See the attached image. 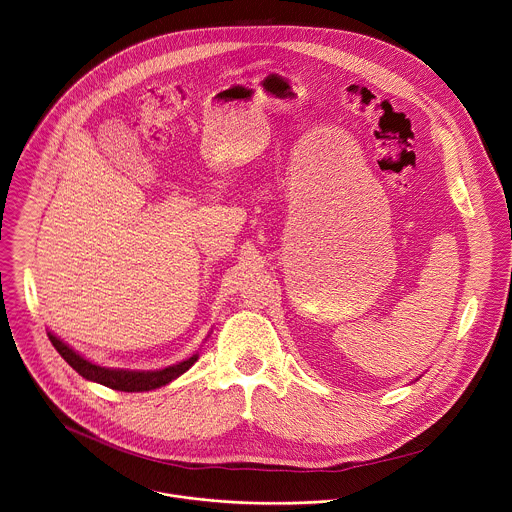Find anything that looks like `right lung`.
<instances>
[{
	"label": "right lung",
	"instance_id": "1",
	"mask_svg": "<svg viewBox=\"0 0 512 512\" xmlns=\"http://www.w3.org/2000/svg\"><path fill=\"white\" fill-rule=\"evenodd\" d=\"M49 340L55 345L60 357L84 379L100 383L104 387H110L114 391H123V393H141V391H153L163 385H169L176 377L186 373L196 361L198 353L171 365L159 371H129V369H110V367H100L88 359H84L80 353H76L72 347H68L64 341L58 340L49 332Z\"/></svg>",
	"mask_w": 512,
	"mask_h": 512
}]
</instances>
